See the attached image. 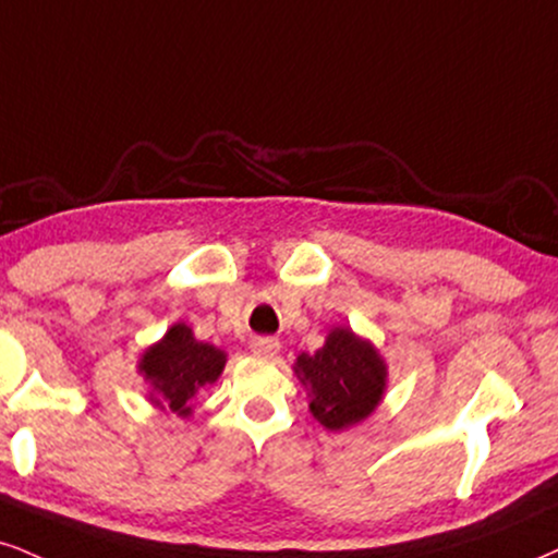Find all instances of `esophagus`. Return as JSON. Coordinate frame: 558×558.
Masks as SVG:
<instances>
[{"instance_id": "obj_1", "label": "esophagus", "mask_w": 558, "mask_h": 558, "mask_svg": "<svg viewBox=\"0 0 558 558\" xmlns=\"http://www.w3.org/2000/svg\"><path fill=\"white\" fill-rule=\"evenodd\" d=\"M251 352L260 360H274L279 352V341L271 339V336H258V339L251 341Z\"/></svg>"}]
</instances>
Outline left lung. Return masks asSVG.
<instances>
[{
    "label": "left lung",
    "instance_id": "8db88e82",
    "mask_svg": "<svg viewBox=\"0 0 558 558\" xmlns=\"http://www.w3.org/2000/svg\"><path fill=\"white\" fill-rule=\"evenodd\" d=\"M294 375L307 390L313 418L343 432L375 414L388 388V364L377 347L347 326H333L318 352H302Z\"/></svg>",
    "mask_w": 558,
    "mask_h": 558
}]
</instances>
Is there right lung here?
<instances>
[{
    "label": "right lung",
    "mask_w": 558,
    "mask_h": 558,
    "mask_svg": "<svg viewBox=\"0 0 558 558\" xmlns=\"http://www.w3.org/2000/svg\"><path fill=\"white\" fill-rule=\"evenodd\" d=\"M227 364V354L215 343L198 341L191 326L173 323L160 341L147 347L136 362V373L149 383L155 409L189 418L194 398L204 385H215Z\"/></svg>",
    "instance_id": "1"
}]
</instances>
